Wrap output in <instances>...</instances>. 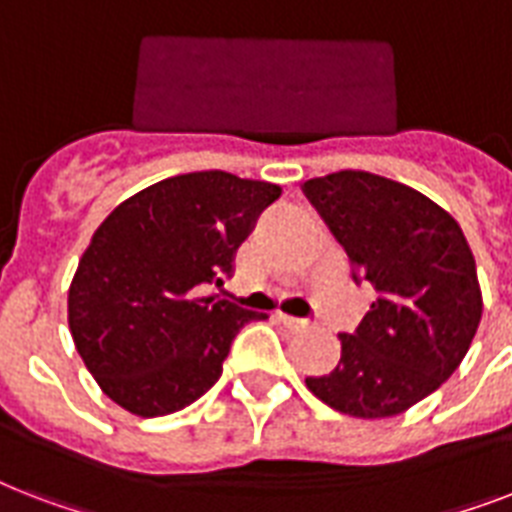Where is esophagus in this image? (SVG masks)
<instances>
[{
  "label": "esophagus",
  "instance_id": "1",
  "mask_svg": "<svg viewBox=\"0 0 512 512\" xmlns=\"http://www.w3.org/2000/svg\"><path fill=\"white\" fill-rule=\"evenodd\" d=\"M276 319H279L281 324H284V327H287V329H292V332H300V329L308 327V321H305V319H295V316H287V313H279Z\"/></svg>",
  "mask_w": 512,
  "mask_h": 512
}]
</instances>
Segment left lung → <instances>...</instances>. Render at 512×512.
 Instances as JSON below:
<instances>
[{"instance_id": "left-lung-1", "label": "left lung", "mask_w": 512, "mask_h": 512, "mask_svg": "<svg viewBox=\"0 0 512 512\" xmlns=\"http://www.w3.org/2000/svg\"><path fill=\"white\" fill-rule=\"evenodd\" d=\"M348 252L372 308L342 332L340 364L305 385L350 417H393L452 377L481 321L476 260L449 212L409 185L372 172H335L303 185Z\"/></svg>"}]
</instances>
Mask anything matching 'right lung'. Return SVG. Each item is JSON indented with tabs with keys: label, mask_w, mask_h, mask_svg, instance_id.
<instances>
[{
	"label": "right lung",
	"mask_w": 512,
	"mask_h": 512,
	"mask_svg": "<svg viewBox=\"0 0 512 512\" xmlns=\"http://www.w3.org/2000/svg\"><path fill=\"white\" fill-rule=\"evenodd\" d=\"M281 188L207 170L167 177L100 223L68 289L76 350L111 401L138 417L193 404L233 337L268 319L209 295Z\"/></svg>",
	"instance_id": "add662e5"
}]
</instances>
